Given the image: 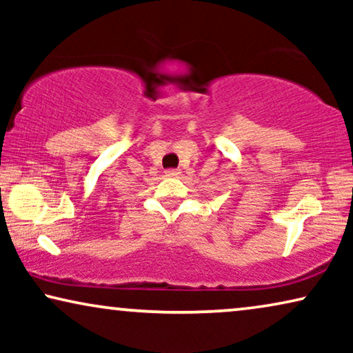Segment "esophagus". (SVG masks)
Listing matches in <instances>:
<instances>
[{
  "instance_id": "34e87169",
  "label": "esophagus",
  "mask_w": 353,
  "mask_h": 353,
  "mask_svg": "<svg viewBox=\"0 0 353 353\" xmlns=\"http://www.w3.org/2000/svg\"><path fill=\"white\" fill-rule=\"evenodd\" d=\"M165 175L167 176H176V175H180V170H176V168H170V170L165 172Z\"/></svg>"
}]
</instances>
